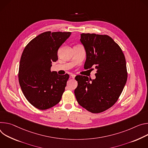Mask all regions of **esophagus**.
Listing matches in <instances>:
<instances>
[{
    "mask_svg": "<svg viewBox=\"0 0 148 148\" xmlns=\"http://www.w3.org/2000/svg\"><path fill=\"white\" fill-rule=\"evenodd\" d=\"M75 76H76V75H73V74H72L71 75V78H72V79H75Z\"/></svg>",
    "mask_w": 148,
    "mask_h": 148,
    "instance_id": "esophagus-1",
    "label": "esophagus"
}]
</instances>
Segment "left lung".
Masks as SVG:
<instances>
[{
	"label": "left lung",
	"instance_id": "1",
	"mask_svg": "<svg viewBox=\"0 0 148 148\" xmlns=\"http://www.w3.org/2000/svg\"><path fill=\"white\" fill-rule=\"evenodd\" d=\"M80 42L86 51L85 69H96V78L76 76L75 95L78 103L87 110L98 113L118 101L126 83V60L119 46L108 35L82 34Z\"/></svg>",
	"mask_w": 148,
	"mask_h": 148
}]
</instances>
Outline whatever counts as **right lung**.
Here are the masks:
<instances>
[{
	"label": "right lung",
	"mask_w": 148,
	"mask_h": 148,
	"mask_svg": "<svg viewBox=\"0 0 148 148\" xmlns=\"http://www.w3.org/2000/svg\"><path fill=\"white\" fill-rule=\"evenodd\" d=\"M71 32H45L33 39L21 56L19 82L26 99L35 108L45 110L58 104L69 76L51 71L58 59V51Z\"/></svg>",
	"instance_id": "1"
}]
</instances>
